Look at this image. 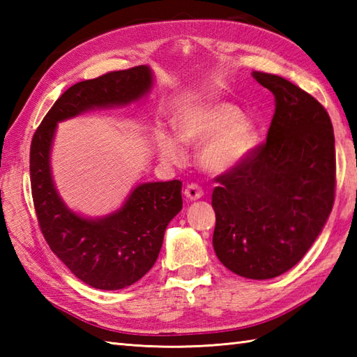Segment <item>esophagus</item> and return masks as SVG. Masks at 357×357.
I'll return each instance as SVG.
<instances>
[{
  "label": "esophagus",
  "instance_id": "esophagus-1",
  "mask_svg": "<svg viewBox=\"0 0 357 357\" xmlns=\"http://www.w3.org/2000/svg\"><path fill=\"white\" fill-rule=\"evenodd\" d=\"M184 196H185L187 199H190V201H198V199H201L202 196H204V192H202V188L199 185L190 184V185L185 187Z\"/></svg>",
  "mask_w": 357,
  "mask_h": 357
}]
</instances>
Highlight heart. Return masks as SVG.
Segmentation results:
<instances>
[{
  "instance_id": "1",
  "label": "heart",
  "mask_w": 357,
  "mask_h": 357,
  "mask_svg": "<svg viewBox=\"0 0 357 357\" xmlns=\"http://www.w3.org/2000/svg\"><path fill=\"white\" fill-rule=\"evenodd\" d=\"M176 135L161 130L156 135L158 153L164 162L181 164L185 144H201L198 164L204 172L224 174L233 172L252 155L257 144V128L242 116L234 104L207 101L190 105L174 118Z\"/></svg>"
}]
</instances>
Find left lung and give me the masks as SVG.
<instances>
[{"instance_id":"left-lung-1","label":"left lung","mask_w":357,"mask_h":357,"mask_svg":"<svg viewBox=\"0 0 357 357\" xmlns=\"http://www.w3.org/2000/svg\"><path fill=\"white\" fill-rule=\"evenodd\" d=\"M252 75L276 110L267 141L216 178L213 248L233 273L262 280L293 268L321 234L335 202L336 153L321 102L276 75Z\"/></svg>"}]
</instances>
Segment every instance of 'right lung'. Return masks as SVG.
Returning a JSON list of instances; mask_svg holds the SVG:
<instances>
[{"instance_id":"add662e5","label":"right lung","mask_w":357,"mask_h":357,"mask_svg":"<svg viewBox=\"0 0 357 357\" xmlns=\"http://www.w3.org/2000/svg\"><path fill=\"white\" fill-rule=\"evenodd\" d=\"M151 87L149 66L77 82L52 105L30 146V184L44 238L75 276L98 290H121L153 267L167 225L183 208V183L138 184L118 210L101 218L82 216L67 207L52 176L56 126L95 109L124 107Z\"/></svg>"}]
</instances>
